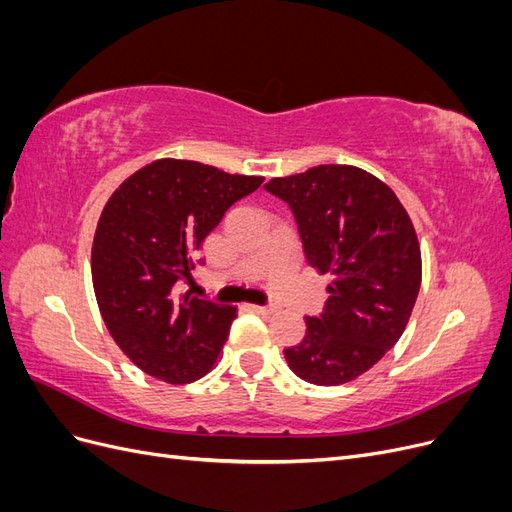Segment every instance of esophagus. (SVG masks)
I'll return each instance as SVG.
<instances>
[{
  "mask_svg": "<svg viewBox=\"0 0 512 512\" xmlns=\"http://www.w3.org/2000/svg\"><path fill=\"white\" fill-rule=\"evenodd\" d=\"M252 309L254 312H258V314H273L275 312V305H252Z\"/></svg>",
  "mask_w": 512,
  "mask_h": 512,
  "instance_id": "obj_1",
  "label": "esophagus"
}]
</instances>
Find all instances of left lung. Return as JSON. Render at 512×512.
I'll return each instance as SVG.
<instances>
[{"label":"left lung","mask_w":512,"mask_h":512,"mask_svg":"<svg viewBox=\"0 0 512 512\" xmlns=\"http://www.w3.org/2000/svg\"><path fill=\"white\" fill-rule=\"evenodd\" d=\"M265 190L290 207L309 265L333 275L322 314L284 350L288 367L318 386L359 378L397 344L421 288L410 215L389 185L346 164L275 177Z\"/></svg>","instance_id":"1"}]
</instances>
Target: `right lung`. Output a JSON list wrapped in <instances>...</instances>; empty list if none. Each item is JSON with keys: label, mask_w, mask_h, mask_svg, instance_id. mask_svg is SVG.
Here are the masks:
<instances>
[{"label": "right lung", "mask_w": 512, "mask_h": 512, "mask_svg": "<svg viewBox=\"0 0 512 512\" xmlns=\"http://www.w3.org/2000/svg\"><path fill=\"white\" fill-rule=\"evenodd\" d=\"M262 177L192 160H156L108 198L91 247V280L108 333L145 374L190 384L213 369L237 307L183 292L200 245Z\"/></svg>", "instance_id": "obj_1"}]
</instances>
